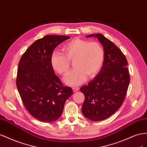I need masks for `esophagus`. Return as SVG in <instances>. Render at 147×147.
<instances>
[{"label":"esophagus","instance_id":"34e87169","mask_svg":"<svg viewBox=\"0 0 147 147\" xmlns=\"http://www.w3.org/2000/svg\"><path fill=\"white\" fill-rule=\"evenodd\" d=\"M72 89H73V90L74 92H77V91L79 90V87H73Z\"/></svg>","mask_w":147,"mask_h":147}]
</instances>
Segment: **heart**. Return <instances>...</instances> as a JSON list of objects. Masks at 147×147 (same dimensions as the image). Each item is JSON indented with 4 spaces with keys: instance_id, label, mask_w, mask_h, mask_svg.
Returning a JSON list of instances; mask_svg holds the SVG:
<instances>
[{
    "instance_id": "b5f03b06",
    "label": "heart",
    "mask_w": 147,
    "mask_h": 147,
    "mask_svg": "<svg viewBox=\"0 0 147 147\" xmlns=\"http://www.w3.org/2000/svg\"><path fill=\"white\" fill-rule=\"evenodd\" d=\"M63 54L55 52L50 57L53 69L61 76H65L74 62L75 69L65 79L69 86L83 83L87 77L95 78L99 73L104 63L105 53L98 42L74 38L66 42L62 48Z\"/></svg>"
}]
</instances>
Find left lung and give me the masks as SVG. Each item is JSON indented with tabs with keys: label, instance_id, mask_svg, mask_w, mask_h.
<instances>
[{
	"label": "left lung",
	"instance_id": "obj_1",
	"mask_svg": "<svg viewBox=\"0 0 147 147\" xmlns=\"http://www.w3.org/2000/svg\"><path fill=\"white\" fill-rule=\"evenodd\" d=\"M87 37H97L105 58L99 73L88 85L81 87L85 97L82 113L90 120L102 121L114 114L124 102L130 82L128 63L121 50L102 34Z\"/></svg>",
	"mask_w": 147,
	"mask_h": 147
}]
</instances>
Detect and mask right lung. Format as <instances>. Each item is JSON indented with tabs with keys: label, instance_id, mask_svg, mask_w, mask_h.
<instances>
[{
	"label": "right lung",
	"instance_id": "obj_1",
	"mask_svg": "<svg viewBox=\"0 0 147 147\" xmlns=\"http://www.w3.org/2000/svg\"><path fill=\"white\" fill-rule=\"evenodd\" d=\"M69 36L48 35L27 49L18 63L16 84L25 108L44 123L57 120L65 103L73 94L54 73L50 57L54 49Z\"/></svg>",
	"mask_w": 147,
	"mask_h": 147
}]
</instances>
